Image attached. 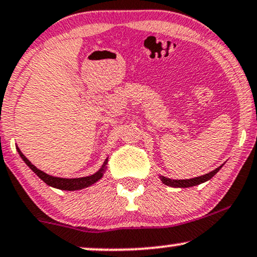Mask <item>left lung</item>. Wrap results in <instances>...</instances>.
<instances>
[{
    "mask_svg": "<svg viewBox=\"0 0 257 257\" xmlns=\"http://www.w3.org/2000/svg\"><path fill=\"white\" fill-rule=\"evenodd\" d=\"M221 168H222V165L219 166V168H217L215 170H213V171L208 172V174H206L203 176H199V177L190 178V179H171V178H168V177H164V176H159V177H160V179H162L163 183L165 185H169V187L189 188V187H194V185L205 183V182L209 181V179H211L213 176L217 174V172Z\"/></svg>",
    "mask_w": 257,
    "mask_h": 257,
    "instance_id": "obj_1",
    "label": "left lung"
}]
</instances>
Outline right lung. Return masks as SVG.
<instances>
[{
  "label": "right lung",
  "mask_w": 257,
  "mask_h": 257,
  "mask_svg": "<svg viewBox=\"0 0 257 257\" xmlns=\"http://www.w3.org/2000/svg\"><path fill=\"white\" fill-rule=\"evenodd\" d=\"M17 151L19 152L20 157L23 158L24 162L26 163V165L29 166V168L32 170V171L35 172V174L38 176L43 182H45L46 184L50 185L52 188H57V189H61V190H69V191L80 190V189H83V188L89 187V185L94 184L95 182H98L99 179L103 177L105 169H106V164H107V158H106L103 165H101V168L99 169L95 174L91 176H86V177H80V178H61V177H55V176H50L45 174V172H43L42 170L37 169L36 166L24 156L23 152H21L18 146H17Z\"/></svg>",
  "instance_id": "right-lung-1"
}]
</instances>
